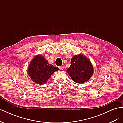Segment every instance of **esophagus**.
Returning <instances> with one entry per match:
<instances>
[{
  "instance_id": "esophagus-1",
  "label": "esophagus",
  "mask_w": 123,
  "mask_h": 123,
  "mask_svg": "<svg viewBox=\"0 0 123 123\" xmlns=\"http://www.w3.org/2000/svg\"><path fill=\"white\" fill-rule=\"evenodd\" d=\"M59 69H60L61 70H62L63 69H64V66H61V67H59Z\"/></svg>"
}]
</instances>
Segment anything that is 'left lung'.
<instances>
[{
	"mask_svg": "<svg viewBox=\"0 0 123 123\" xmlns=\"http://www.w3.org/2000/svg\"><path fill=\"white\" fill-rule=\"evenodd\" d=\"M67 71L74 82L81 84L90 79L93 73V67L86 57L79 54L72 58L71 64Z\"/></svg>",
	"mask_w": 123,
	"mask_h": 123,
	"instance_id": "left-lung-1",
	"label": "left lung"
}]
</instances>
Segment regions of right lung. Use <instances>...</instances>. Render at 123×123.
<instances>
[{
  "mask_svg": "<svg viewBox=\"0 0 123 123\" xmlns=\"http://www.w3.org/2000/svg\"><path fill=\"white\" fill-rule=\"evenodd\" d=\"M58 70V67L49 64L45 58L39 55L34 57L30 62L28 72L33 81L43 85L46 83L52 74Z\"/></svg>",
  "mask_w": 123,
  "mask_h": 123,
  "instance_id": "right-lung-1",
  "label": "right lung"
}]
</instances>
